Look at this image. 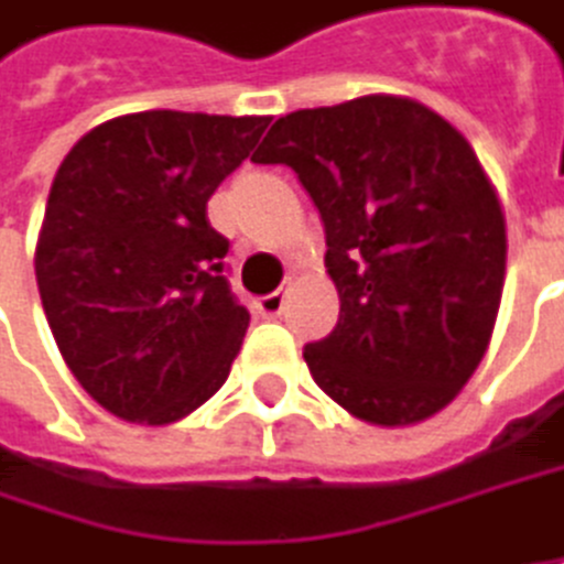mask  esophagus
I'll list each match as a JSON object with an SVG mask.
<instances>
[{"mask_svg": "<svg viewBox=\"0 0 564 564\" xmlns=\"http://www.w3.org/2000/svg\"><path fill=\"white\" fill-rule=\"evenodd\" d=\"M283 306H286V290H274V293H264L254 300V310L261 316H281Z\"/></svg>", "mask_w": 564, "mask_h": 564, "instance_id": "34e87169", "label": "esophagus"}]
</instances>
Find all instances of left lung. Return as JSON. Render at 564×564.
Listing matches in <instances>:
<instances>
[{
  "instance_id": "8db88e82",
  "label": "left lung",
  "mask_w": 564,
  "mask_h": 564,
  "mask_svg": "<svg viewBox=\"0 0 564 564\" xmlns=\"http://www.w3.org/2000/svg\"><path fill=\"white\" fill-rule=\"evenodd\" d=\"M254 164H286L326 226L338 323L303 348L351 416L406 426L481 365L507 274V226L465 134L423 102L361 96L274 122Z\"/></svg>"
}]
</instances>
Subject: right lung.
Returning <instances> with one entry per match:
<instances>
[{
  "label": "right lung",
  "mask_w": 564,
  "mask_h": 564,
  "mask_svg": "<svg viewBox=\"0 0 564 564\" xmlns=\"http://www.w3.org/2000/svg\"><path fill=\"white\" fill-rule=\"evenodd\" d=\"M271 119L151 109L86 131L51 183L34 278L79 387L164 426L226 384L248 310L206 203Z\"/></svg>",
  "instance_id": "1"
}]
</instances>
